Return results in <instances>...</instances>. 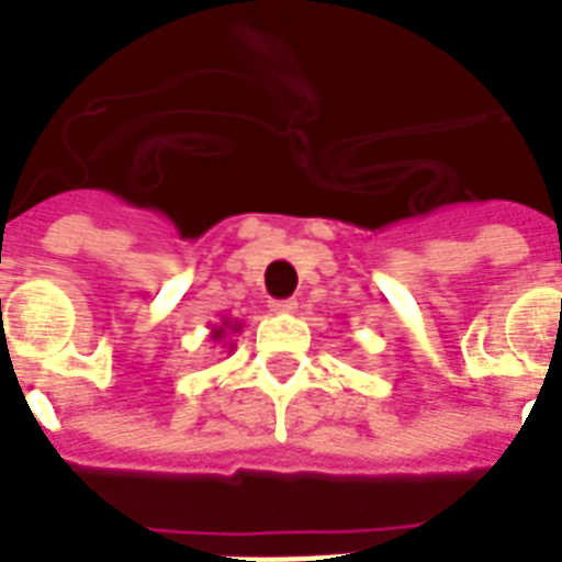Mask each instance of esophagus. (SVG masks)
<instances>
[{
	"mask_svg": "<svg viewBox=\"0 0 562 562\" xmlns=\"http://www.w3.org/2000/svg\"><path fill=\"white\" fill-rule=\"evenodd\" d=\"M273 314H294L296 312V300H271L268 303Z\"/></svg>",
	"mask_w": 562,
	"mask_h": 562,
	"instance_id": "34e87169",
	"label": "esophagus"
}]
</instances>
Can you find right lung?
Here are the masks:
<instances>
[{"label":"right lung","mask_w":562,"mask_h":562,"mask_svg":"<svg viewBox=\"0 0 562 562\" xmlns=\"http://www.w3.org/2000/svg\"><path fill=\"white\" fill-rule=\"evenodd\" d=\"M239 331H241V323L239 321H231V317H225V321L218 323V326H216V323L210 326V340L222 346V349H227V355H231L236 349V344H234V340H227V337L239 335Z\"/></svg>","instance_id":"right-lung-1"}]
</instances>
